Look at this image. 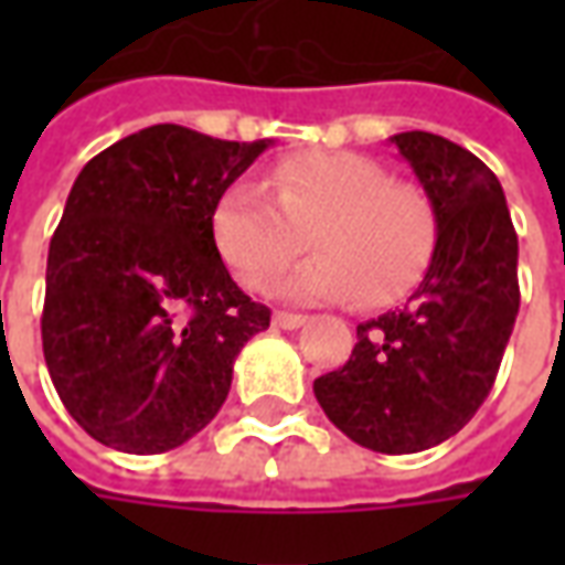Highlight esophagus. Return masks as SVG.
Instances as JSON below:
<instances>
[{
    "mask_svg": "<svg viewBox=\"0 0 565 565\" xmlns=\"http://www.w3.org/2000/svg\"><path fill=\"white\" fill-rule=\"evenodd\" d=\"M306 315H290V311H275V318L271 323L278 327V330H299L302 323H306Z\"/></svg>",
    "mask_w": 565,
    "mask_h": 565,
    "instance_id": "esophagus-1",
    "label": "esophagus"
}]
</instances>
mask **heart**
<instances>
[{
    "label": "heart",
    "instance_id": "1",
    "mask_svg": "<svg viewBox=\"0 0 565 565\" xmlns=\"http://www.w3.org/2000/svg\"><path fill=\"white\" fill-rule=\"evenodd\" d=\"M271 196L235 181L214 205V245L250 290H271L311 245L320 254L296 271L294 299H356L391 306L412 294L433 263L438 223L424 190L393 181L360 153H296L269 172Z\"/></svg>",
    "mask_w": 565,
    "mask_h": 565
}]
</instances>
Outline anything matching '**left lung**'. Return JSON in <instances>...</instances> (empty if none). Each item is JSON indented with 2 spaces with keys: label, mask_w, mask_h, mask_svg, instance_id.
<instances>
[{
  "label": "left lung",
  "mask_w": 565,
  "mask_h": 565,
  "mask_svg": "<svg viewBox=\"0 0 565 565\" xmlns=\"http://www.w3.org/2000/svg\"><path fill=\"white\" fill-rule=\"evenodd\" d=\"M391 141L433 202L436 254L403 311L356 327L351 360L315 396L356 445L417 454L457 436L497 381L521 308L518 233L475 153L420 129Z\"/></svg>",
  "instance_id": "1"
}]
</instances>
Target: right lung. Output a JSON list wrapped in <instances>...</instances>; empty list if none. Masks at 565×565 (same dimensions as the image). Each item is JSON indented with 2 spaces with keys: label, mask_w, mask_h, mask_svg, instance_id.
Here are the masks:
<instances>
[{
  "label": "right lung",
  "mask_w": 565,
  "mask_h": 565,
  "mask_svg": "<svg viewBox=\"0 0 565 565\" xmlns=\"http://www.w3.org/2000/svg\"><path fill=\"white\" fill-rule=\"evenodd\" d=\"M269 145L157 124L75 178L47 250L42 348L66 412L96 441L162 454L226 403L235 356L271 311L230 278L211 217Z\"/></svg>",
  "instance_id": "right-lung-1"
}]
</instances>
